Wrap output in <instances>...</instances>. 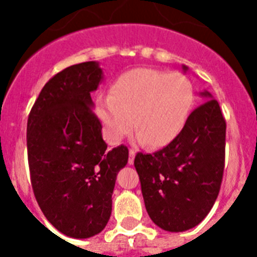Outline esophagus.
Listing matches in <instances>:
<instances>
[{
	"mask_svg": "<svg viewBox=\"0 0 257 257\" xmlns=\"http://www.w3.org/2000/svg\"><path fill=\"white\" fill-rule=\"evenodd\" d=\"M135 156H136V152L133 151V149H129V159H128V163L131 165L135 163Z\"/></svg>",
	"mask_w": 257,
	"mask_h": 257,
	"instance_id": "1",
	"label": "esophagus"
}]
</instances>
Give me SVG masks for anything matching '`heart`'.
<instances>
[{
    "label": "heart",
    "instance_id": "1",
    "mask_svg": "<svg viewBox=\"0 0 257 257\" xmlns=\"http://www.w3.org/2000/svg\"><path fill=\"white\" fill-rule=\"evenodd\" d=\"M193 102V86L184 74L136 68L117 78L110 97L97 100L96 113L113 144L128 136L135 125L139 144L163 148L183 132Z\"/></svg>",
    "mask_w": 257,
    "mask_h": 257
}]
</instances>
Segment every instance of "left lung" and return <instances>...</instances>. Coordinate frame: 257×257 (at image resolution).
<instances>
[{"label":"left lung","instance_id":"8db88e82","mask_svg":"<svg viewBox=\"0 0 257 257\" xmlns=\"http://www.w3.org/2000/svg\"><path fill=\"white\" fill-rule=\"evenodd\" d=\"M183 70L188 68L183 65ZM208 101L189 114L175 141L155 153L135 157L149 217L168 232L196 227L213 207L223 180L227 124L219 102Z\"/></svg>","mask_w":257,"mask_h":257}]
</instances>
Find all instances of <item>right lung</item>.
Wrapping results in <instances>:
<instances>
[{
    "label": "right lung",
    "mask_w": 257,
    "mask_h": 257,
    "mask_svg": "<svg viewBox=\"0 0 257 257\" xmlns=\"http://www.w3.org/2000/svg\"><path fill=\"white\" fill-rule=\"evenodd\" d=\"M102 81L98 62L72 65L42 88L28 118L30 181L42 213L74 239L100 233L112 213L117 173L128 148L108 151L90 93Z\"/></svg>",
    "instance_id": "add662e5"
}]
</instances>
